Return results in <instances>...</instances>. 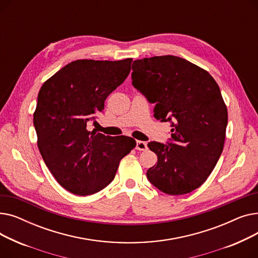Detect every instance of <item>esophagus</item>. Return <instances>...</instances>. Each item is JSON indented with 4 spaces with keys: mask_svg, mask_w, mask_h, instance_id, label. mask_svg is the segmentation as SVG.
Segmentation results:
<instances>
[{
    "mask_svg": "<svg viewBox=\"0 0 258 258\" xmlns=\"http://www.w3.org/2000/svg\"><path fill=\"white\" fill-rule=\"evenodd\" d=\"M136 150L138 151H146L147 150V143L144 141H137Z\"/></svg>",
    "mask_w": 258,
    "mask_h": 258,
    "instance_id": "obj_1",
    "label": "esophagus"
}]
</instances>
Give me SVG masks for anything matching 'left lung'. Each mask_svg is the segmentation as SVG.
<instances>
[{
    "instance_id": "1",
    "label": "left lung",
    "mask_w": 258,
    "mask_h": 258,
    "mask_svg": "<svg viewBox=\"0 0 258 258\" xmlns=\"http://www.w3.org/2000/svg\"><path fill=\"white\" fill-rule=\"evenodd\" d=\"M132 84L161 122H169L166 144L151 141L158 156L147 179L162 192L180 196L204 183L222 155L228 112L213 77L184 58L163 55L137 59Z\"/></svg>"
}]
</instances>
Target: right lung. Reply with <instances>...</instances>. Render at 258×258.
<instances>
[{"label":"right lung","instance_id":"add662e5","mask_svg":"<svg viewBox=\"0 0 258 258\" xmlns=\"http://www.w3.org/2000/svg\"><path fill=\"white\" fill-rule=\"evenodd\" d=\"M133 59H79L42 86L33 114L38 150L53 177L70 192L89 196L110 184L136 141L88 131L104 100L131 71Z\"/></svg>","mask_w":258,"mask_h":258}]
</instances>
